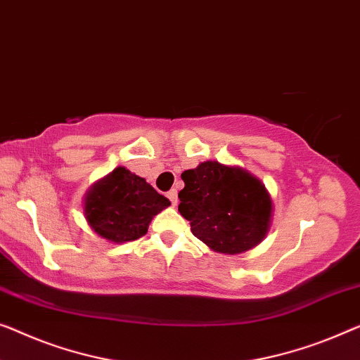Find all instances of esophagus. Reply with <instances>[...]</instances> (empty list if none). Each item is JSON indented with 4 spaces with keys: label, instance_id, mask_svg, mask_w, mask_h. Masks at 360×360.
<instances>
[{
    "label": "esophagus",
    "instance_id": "34e87169",
    "mask_svg": "<svg viewBox=\"0 0 360 360\" xmlns=\"http://www.w3.org/2000/svg\"><path fill=\"white\" fill-rule=\"evenodd\" d=\"M167 198L172 202V206H176V202H179V196H176V190H170L167 193Z\"/></svg>",
    "mask_w": 360,
    "mask_h": 360
}]
</instances>
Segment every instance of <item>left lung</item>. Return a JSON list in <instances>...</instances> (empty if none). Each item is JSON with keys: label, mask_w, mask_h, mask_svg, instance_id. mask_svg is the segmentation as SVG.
<instances>
[{"label": "left lung", "mask_w": 360, "mask_h": 360, "mask_svg": "<svg viewBox=\"0 0 360 360\" xmlns=\"http://www.w3.org/2000/svg\"><path fill=\"white\" fill-rule=\"evenodd\" d=\"M179 211L212 252L237 255L268 236L273 200L259 179L237 165L206 160L181 174Z\"/></svg>", "instance_id": "8db88e82"}]
</instances>
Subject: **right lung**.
<instances>
[{"label": "right lung", "mask_w": 360, "mask_h": 360, "mask_svg": "<svg viewBox=\"0 0 360 360\" xmlns=\"http://www.w3.org/2000/svg\"><path fill=\"white\" fill-rule=\"evenodd\" d=\"M170 206L143 176L117 167L97 180L84 196V217L98 237L112 243L138 240L154 216Z\"/></svg>", "instance_id": "1"}]
</instances>
